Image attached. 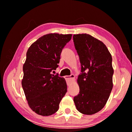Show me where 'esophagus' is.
Instances as JSON below:
<instances>
[{
    "label": "esophagus",
    "instance_id": "obj_1",
    "mask_svg": "<svg viewBox=\"0 0 132 132\" xmlns=\"http://www.w3.org/2000/svg\"><path fill=\"white\" fill-rule=\"evenodd\" d=\"M64 77L67 81H71V80H74V79H75V76L74 75H71L70 76H64Z\"/></svg>",
    "mask_w": 132,
    "mask_h": 132
}]
</instances>
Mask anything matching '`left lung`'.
<instances>
[{
	"label": "left lung",
	"instance_id": "left-lung-1",
	"mask_svg": "<svg viewBox=\"0 0 132 132\" xmlns=\"http://www.w3.org/2000/svg\"><path fill=\"white\" fill-rule=\"evenodd\" d=\"M73 41L82 72L74 102L80 113L93 115L104 108L112 89V58L106 45L89 34L74 35Z\"/></svg>",
	"mask_w": 132,
	"mask_h": 132
}]
</instances>
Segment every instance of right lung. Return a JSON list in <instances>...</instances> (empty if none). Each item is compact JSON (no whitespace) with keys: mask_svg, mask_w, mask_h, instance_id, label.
I'll use <instances>...</instances> for the list:
<instances>
[{"mask_svg":"<svg viewBox=\"0 0 132 132\" xmlns=\"http://www.w3.org/2000/svg\"><path fill=\"white\" fill-rule=\"evenodd\" d=\"M71 37V34H47L34 42L27 52L21 85L30 109L39 115L49 116L56 112L67 91L64 77L51 72L58 67L61 52Z\"/></svg>","mask_w":132,"mask_h":132,"instance_id":"right-lung-1","label":"right lung"}]
</instances>
